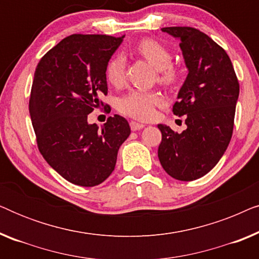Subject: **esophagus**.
<instances>
[{"instance_id":"esophagus-1","label":"esophagus","mask_w":259,"mask_h":259,"mask_svg":"<svg viewBox=\"0 0 259 259\" xmlns=\"http://www.w3.org/2000/svg\"><path fill=\"white\" fill-rule=\"evenodd\" d=\"M130 125H131V130L132 131H139L145 127V125H143V123H139L137 121H131Z\"/></svg>"}]
</instances>
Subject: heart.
<instances>
[{
    "mask_svg": "<svg viewBox=\"0 0 259 259\" xmlns=\"http://www.w3.org/2000/svg\"><path fill=\"white\" fill-rule=\"evenodd\" d=\"M137 51L147 60L155 69L159 70V80L166 84L175 82L177 70L171 66L172 55L167 48L160 42L146 38L138 45ZM126 63L122 56H115L109 60L106 67V77L113 86H121L125 81ZM164 104V98L155 91H131L120 99V112L131 118L150 120L155 115V108Z\"/></svg>",
    "mask_w": 259,
    "mask_h": 259,
    "instance_id": "b5f03b06",
    "label": "heart"
}]
</instances>
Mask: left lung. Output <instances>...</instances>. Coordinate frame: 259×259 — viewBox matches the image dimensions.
I'll list each match as a JSON object with an SVG mask.
<instances>
[{"label":"left lung","instance_id":"1","mask_svg":"<svg viewBox=\"0 0 259 259\" xmlns=\"http://www.w3.org/2000/svg\"><path fill=\"white\" fill-rule=\"evenodd\" d=\"M161 30L179 41L189 70L173 105L176 115L186 116L187 128L177 133L159 123L158 157L172 178L191 182L210 172L229 146L239 83L229 55L206 34L191 27Z\"/></svg>","mask_w":259,"mask_h":259}]
</instances>
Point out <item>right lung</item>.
I'll list each match as a JSON object with an SVG mask.
<instances>
[{
	"mask_svg": "<svg viewBox=\"0 0 259 259\" xmlns=\"http://www.w3.org/2000/svg\"><path fill=\"white\" fill-rule=\"evenodd\" d=\"M122 40L70 35L35 69L29 113L38 150L51 167L75 185L92 187L105 182L131 134L127 120L118 114L109 116L101 128L87 121L94 108L104 106L100 98L108 91L106 67Z\"/></svg>",
	"mask_w": 259,
	"mask_h": 259,
	"instance_id": "right-lung-1",
	"label": "right lung"
}]
</instances>
